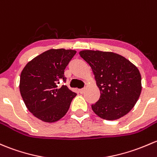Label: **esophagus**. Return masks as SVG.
I'll return each mask as SVG.
<instances>
[{"label": "esophagus", "mask_w": 157, "mask_h": 157, "mask_svg": "<svg viewBox=\"0 0 157 157\" xmlns=\"http://www.w3.org/2000/svg\"><path fill=\"white\" fill-rule=\"evenodd\" d=\"M84 91H85V89H81V90H79V92H80V94H83V92H84Z\"/></svg>", "instance_id": "obj_1"}]
</instances>
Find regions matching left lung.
Listing matches in <instances>:
<instances>
[{
  "label": "left lung",
  "mask_w": 157,
  "mask_h": 157,
  "mask_svg": "<svg viewBox=\"0 0 157 157\" xmlns=\"http://www.w3.org/2000/svg\"><path fill=\"white\" fill-rule=\"evenodd\" d=\"M91 67L100 98L92 105L94 113L107 120H116L134 108L141 92V76L134 64L123 56L100 50L80 51Z\"/></svg>",
  "instance_id": "left-lung-1"
}]
</instances>
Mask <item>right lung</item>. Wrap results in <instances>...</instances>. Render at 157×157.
I'll return each instance as SVG.
<instances>
[{"label":"right lung","mask_w":157,"mask_h":157,"mask_svg":"<svg viewBox=\"0 0 157 157\" xmlns=\"http://www.w3.org/2000/svg\"><path fill=\"white\" fill-rule=\"evenodd\" d=\"M77 51L51 49L31 60L21 72L19 91L28 110L46 123H54L63 117L77 95L65 81V69Z\"/></svg>","instance_id":"add662e5"}]
</instances>
